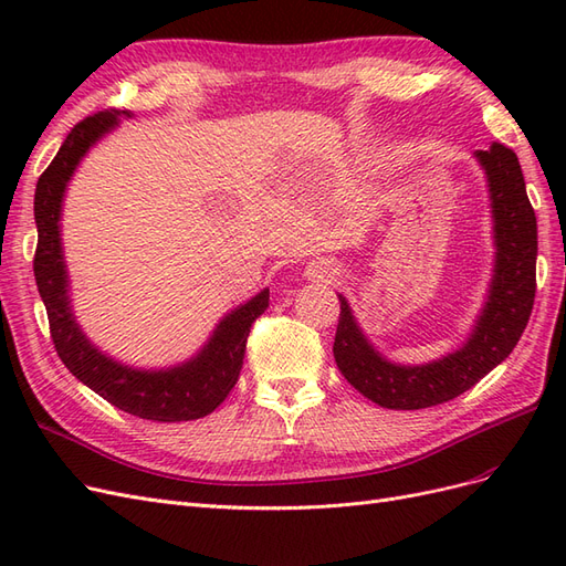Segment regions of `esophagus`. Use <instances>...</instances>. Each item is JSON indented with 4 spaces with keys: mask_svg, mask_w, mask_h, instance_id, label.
I'll return each instance as SVG.
<instances>
[{
    "mask_svg": "<svg viewBox=\"0 0 566 566\" xmlns=\"http://www.w3.org/2000/svg\"><path fill=\"white\" fill-rule=\"evenodd\" d=\"M333 276H335V269H331V266H323L318 279H333Z\"/></svg>",
    "mask_w": 566,
    "mask_h": 566,
    "instance_id": "34e87169",
    "label": "esophagus"
}]
</instances>
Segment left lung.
I'll return each mask as SVG.
<instances>
[{
	"mask_svg": "<svg viewBox=\"0 0 566 566\" xmlns=\"http://www.w3.org/2000/svg\"><path fill=\"white\" fill-rule=\"evenodd\" d=\"M486 169L495 273L489 302L465 347L427 366H394L358 331L347 300L339 295L333 354L339 373L366 399L382 408L418 410L439 406L474 387L510 356L520 342L536 297L538 229L515 150L493 144L476 153Z\"/></svg>",
	"mask_w": 566,
	"mask_h": 566,
	"instance_id": "8db88e82",
	"label": "left lung"
}]
</instances>
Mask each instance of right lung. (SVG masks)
Listing matches in <instances>:
<instances>
[{"label": "right lung", "instance_id": "1", "mask_svg": "<svg viewBox=\"0 0 566 566\" xmlns=\"http://www.w3.org/2000/svg\"><path fill=\"white\" fill-rule=\"evenodd\" d=\"M117 113L101 111L77 123L65 136L56 158L44 169L35 188V221H38V248L32 269H35L38 290L46 306L49 333L56 354L65 368L80 382L94 389L115 408L136 418L158 422L198 420L229 397L243 368V356L252 323L269 306V290L252 297L241 310L231 312L217 325L193 361L169 370H134L111 361L98 354L90 339L82 335L67 304V276L61 254L59 217L61 200L67 179L90 146L115 125Z\"/></svg>", "mask_w": 566, "mask_h": 566}]
</instances>
